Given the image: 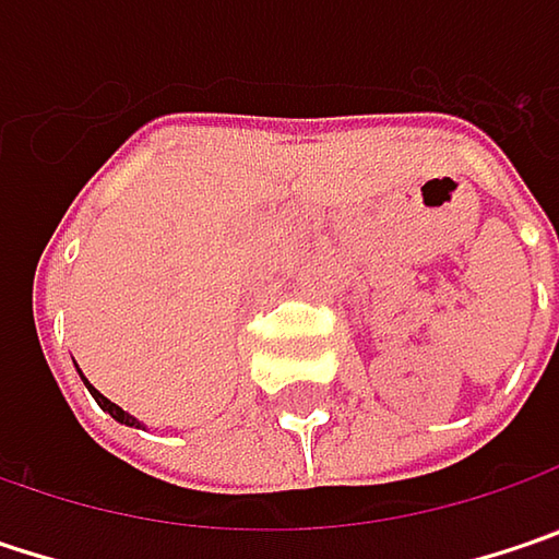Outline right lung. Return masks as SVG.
I'll return each instance as SVG.
<instances>
[{
    "label": "right lung",
    "mask_w": 559,
    "mask_h": 559,
    "mask_svg": "<svg viewBox=\"0 0 559 559\" xmlns=\"http://www.w3.org/2000/svg\"><path fill=\"white\" fill-rule=\"evenodd\" d=\"M85 381V379H82ZM85 384H88V381H85ZM88 391H92V397H95V401H98V407L100 411H107V414H110V417L117 419V423H127V426H142L140 419L136 417H130V414H127V411H123V407H117V404H114V401H107V397H104V394H100V391H95V388H92V384H88Z\"/></svg>",
    "instance_id": "1"
}]
</instances>
